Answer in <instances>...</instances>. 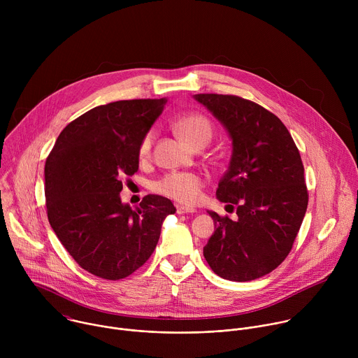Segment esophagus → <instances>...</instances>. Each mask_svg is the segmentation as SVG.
<instances>
[{
  "label": "esophagus",
  "instance_id": "obj_1",
  "mask_svg": "<svg viewBox=\"0 0 358 358\" xmlns=\"http://www.w3.org/2000/svg\"><path fill=\"white\" fill-rule=\"evenodd\" d=\"M196 213L195 208H189V207H184V206H177V214H194Z\"/></svg>",
  "mask_w": 358,
  "mask_h": 358
}]
</instances>
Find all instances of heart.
<instances>
[{"instance_id": "heart-1", "label": "heart", "mask_w": 358, "mask_h": 358, "mask_svg": "<svg viewBox=\"0 0 358 358\" xmlns=\"http://www.w3.org/2000/svg\"><path fill=\"white\" fill-rule=\"evenodd\" d=\"M174 127L180 137L195 147L196 144H207L214 133L213 123L202 115L191 113L178 117L174 123ZM155 141V131H147L138 145V156L145 157ZM203 187V180L195 173H169L162 177L159 181L152 184V189L157 194L164 195L170 199H174L185 206H192L199 196Z\"/></svg>"}]
</instances>
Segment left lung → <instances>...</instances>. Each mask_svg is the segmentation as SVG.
<instances>
[{
    "label": "left lung",
    "instance_id": "8db88e82",
    "mask_svg": "<svg viewBox=\"0 0 358 358\" xmlns=\"http://www.w3.org/2000/svg\"><path fill=\"white\" fill-rule=\"evenodd\" d=\"M195 99L227 127L232 157L217 198L236 207L238 220L208 211L215 232L203 258L221 278L248 282L276 269L292 250L309 192L299 150L278 116L235 94Z\"/></svg>",
    "mask_w": 358,
    "mask_h": 358
}]
</instances>
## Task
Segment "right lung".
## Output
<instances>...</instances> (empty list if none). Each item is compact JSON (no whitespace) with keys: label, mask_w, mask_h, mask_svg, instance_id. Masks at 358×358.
Masks as SVG:
<instances>
[{"label":"right lung","mask_w":358,"mask_h":358,"mask_svg":"<svg viewBox=\"0 0 358 358\" xmlns=\"http://www.w3.org/2000/svg\"><path fill=\"white\" fill-rule=\"evenodd\" d=\"M166 99H133L93 108L59 134L45 163L50 227L76 264L108 280L130 276L155 252L173 202L145 195L122 203L123 180L138 170V145Z\"/></svg>","instance_id":"obj_1"}]
</instances>
